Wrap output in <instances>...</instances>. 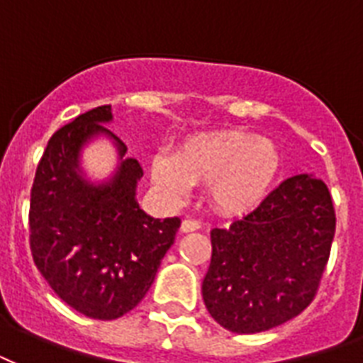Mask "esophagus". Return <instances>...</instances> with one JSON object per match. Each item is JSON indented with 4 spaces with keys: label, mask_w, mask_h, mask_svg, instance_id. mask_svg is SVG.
Wrapping results in <instances>:
<instances>
[{
    "label": "esophagus",
    "mask_w": 363,
    "mask_h": 363,
    "mask_svg": "<svg viewBox=\"0 0 363 363\" xmlns=\"http://www.w3.org/2000/svg\"><path fill=\"white\" fill-rule=\"evenodd\" d=\"M199 230V222L198 220H192V218H186V220L181 222V232L182 233H188V232H196Z\"/></svg>",
    "instance_id": "obj_1"
}]
</instances>
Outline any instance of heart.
I'll list each match as a JSON object with an SVG mask.
<instances>
[{
    "label": "heart",
    "mask_w": 363,
    "mask_h": 363,
    "mask_svg": "<svg viewBox=\"0 0 363 363\" xmlns=\"http://www.w3.org/2000/svg\"><path fill=\"white\" fill-rule=\"evenodd\" d=\"M281 167V150L271 139L252 131L222 130L188 137L177 154H156L150 179L173 201L186 198L196 184H207L213 209L241 216L269 196Z\"/></svg>",
    "instance_id": "heart-1"
}]
</instances>
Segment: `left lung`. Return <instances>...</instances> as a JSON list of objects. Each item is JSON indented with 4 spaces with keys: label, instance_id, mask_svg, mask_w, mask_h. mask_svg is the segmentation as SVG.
Here are the masks:
<instances>
[{
    "label": "left lung",
    "instance_id": "8db88e82",
    "mask_svg": "<svg viewBox=\"0 0 363 363\" xmlns=\"http://www.w3.org/2000/svg\"><path fill=\"white\" fill-rule=\"evenodd\" d=\"M333 235L335 211L326 184L290 177L252 213L211 232L205 307L233 333L284 324L315 299Z\"/></svg>",
    "mask_w": 363,
    "mask_h": 363
}]
</instances>
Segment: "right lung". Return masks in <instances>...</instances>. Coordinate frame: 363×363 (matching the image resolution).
I'll use <instances>...</instances> for the list:
<instances>
[{
	"instance_id": "right-lung-1",
	"label": "right lung",
	"mask_w": 363,
	"mask_h": 363,
	"mask_svg": "<svg viewBox=\"0 0 363 363\" xmlns=\"http://www.w3.org/2000/svg\"><path fill=\"white\" fill-rule=\"evenodd\" d=\"M111 118V105H101L54 131L30 198L33 264L62 301L98 320H115L145 298L181 226L177 216L160 220L139 209L137 160H124L107 184L79 175V152L90 137L107 133L125 154L101 124Z\"/></svg>"
}]
</instances>
